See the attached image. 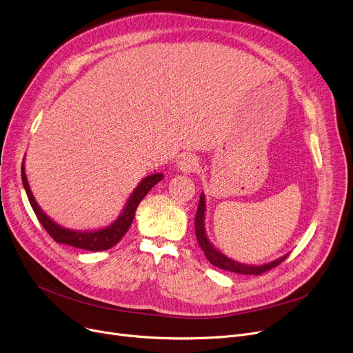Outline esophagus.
<instances>
[{
    "label": "esophagus",
    "instance_id": "34e87169",
    "mask_svg": "<svg viewBox=\"0 0 353 353\" xmlns=\"http://www.w3.org/2000/svg\"><path fill=\"white\" fill-rule=\"evenodd\" d=\"M179 170L183 173H193L199 169V159L193 154L181 156V159L177 163Z\"/></svg>",
    "mask_w": 353,
    "mask_h": 353
}]
</instances>
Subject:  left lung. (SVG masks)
Listing matches in <instances>:
<instances>
[{"label":"left lung","instance_id":"1","mask_svg":"<svg viewBox=\"0 0 353 353\" xmlns=\"http://www.w3.org/2000/svg\"><path fill=\"white\" fill-rule=\"evenodd\" d=\"M205 217H206V197H205V193H201L200 200H199L196 219H194L196 237H197V242H199L203 253L206 254L208 261L219 269H223V270L233 272V273H240V274H262L263 272L270 270V269L276 268L277 265H281L289 256V253H286L285 256L277 257L276 261H272V262H268L263 265H246V263H240L237 261H233V259L228 257L225 253L217 250L209 240V237L206 234Z\"/></svg>","mask_w":353,"mask_h":353}]
</instances>
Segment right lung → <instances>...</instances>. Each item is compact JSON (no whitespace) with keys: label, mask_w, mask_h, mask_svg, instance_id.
Listing matches in <instances>:
<instances>
[{"label":"right lung","mask_w":353,"mask_h":353,"mask_svg":"<svg viewBox=\"0 0 353 353\" xmlns=\"http://www.w3.org/2000/svg\"><path fill=\"white\" fill-rule=\"evenodd\" d=\"M163 177H164L163 173H156V174H150V176L144 177L137 184V188L133 190V193L130 194L120 216L111 225L101 228V229H96V230H74V229H67V228L59 225L57 221H54L48 214H46L43 212V209L39 206V203L35 201L34 194L30 189V184H28L27 174H26L24 160L21 164L23 186H24L27 197L30 200V205H31L34 213L37 214V217H39L43 228L48 232V234L57 243H64V245H68L72 248L91 250V252L107 250L120 242L123 236L127 233L128 228L133 223V219H134L139 203L144 199V196L148 192L152 190V188H154L159 181L163 180Z\"/></svg>","instance_id":"1"}]
</instances>
